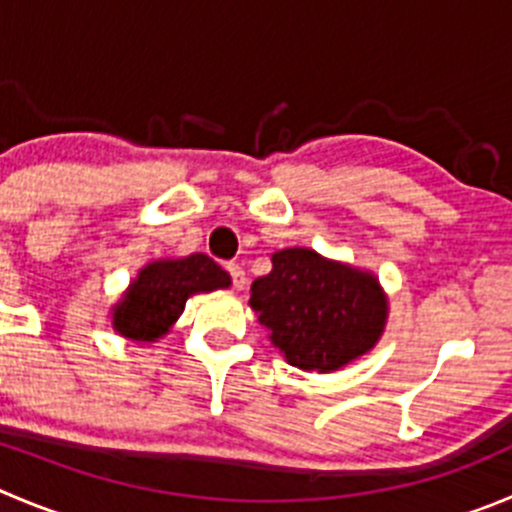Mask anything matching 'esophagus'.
I'll list each match as a JSON object with an SVG mask.
<instances>
[{"label":"esophagus","instance_id":"obj_1","mask_svg":"<svg viewBox=\"0 0 512 512\" xmlns=\"http://www.w3.org/2000/svg\"><path fill=\"white\" fill-rule=\"evenodd\" d=\"M226 271L228 276H231L233 286H236V289H243V284H246V271H243L238 264H226Z\"/></svg>","mask_w":512,"mask_h":512}]
</instances>
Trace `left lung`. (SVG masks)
Instances as JSON below:
<instances>
[{
  "label": "left lung",
  "mask_w": 512,
  "mask_h": 512,
  "mask_svg": "<svg viewBox=\"0 0 512 512\" xmlns=\"http://www.w3.org/2000/svg\"><path fill=\"white\" fill-rule=\"evenodd\" d=\"M274 269L251 284V309L291 367L334 372L374 347L387 299L372 274L284 248Z\"/></svg>",
  "instance_id": "obj_1"
}]
</instances>
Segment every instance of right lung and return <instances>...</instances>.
Wrapping results in <instances>:
<instances>
[{
    "mask_svg": "<svg viewBox=\"0 0 512 512\" xmlns=\"http://www.w3.org/2000/svg\"><path fill=\"white\" fill-rule=\"evenodd\" d=\"M226 286H231V276L203 253L178 261H153L115 306V332L135 342H153L183 314L188 296Z\"/></svg>",
    "mask_w": 512,
    "mask_h": 512,
    "instance_id": "right-lung-1",
    "label": "right lung"
}]
</instances>
